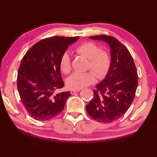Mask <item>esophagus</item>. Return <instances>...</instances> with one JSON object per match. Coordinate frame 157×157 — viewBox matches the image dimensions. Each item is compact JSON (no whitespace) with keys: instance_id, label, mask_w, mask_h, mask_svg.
<instances>
[{"instance_id":"1","label":"esophagus","mask_w":157,"mask_h":157,"mask_svg":"<svg viewBox=\"0 0 157 157\" xmlns=\"http://www.w3.org/2000/svg\"><path fill=\"white\" fill-rule=\"evenodd\" d=\"M80 91V90H71V93L72 94V95H74V94H75L76 93H78Z\"/></svg>"}]
</instances>
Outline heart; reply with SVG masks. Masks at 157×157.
Listing matches in <instances>:
<instances>
[{"mask_svg": "<svg viewBox=\"0 0 157 157\" xmlns=\"http://www.w3.org/2000/svg\"><path fill=\"white\" fill-rule=\"evenodd\" d=\"M75 52L78 55L88 59L86 68L93 71L85 72H76L67 79L68 87L72 90H80L96 81V76L99 78L105 77L111 66V58L109 53L104 50H100L97 44L93 42L82 43L76 46ZM61 71L68 74L71 71V58L68 52L62 54L60 60Z\"/></svg>", "mask_w": 157, "mask_h": 157, "instance_id": "1", "label": "heart"}]
</instances>
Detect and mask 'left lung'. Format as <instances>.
<instances>
[{"label":"left lung","instance_id":"8db88e82","mask_svg":"<svg viewBox=\"0 0 157 157\" xmlns=\"http://www.w3.org/2000/svg\"><path fill=\"white\" fill-rule=\"evenodd\" d=\"M89 37L109 44L111 58L109 71L93 90L86 111L94 120L111 123L124 115L133 101L138 81L136 68L130 52L115 37L105 35Z\"/></svg>","mask_w":157,"mask_h":157}]
</instances>
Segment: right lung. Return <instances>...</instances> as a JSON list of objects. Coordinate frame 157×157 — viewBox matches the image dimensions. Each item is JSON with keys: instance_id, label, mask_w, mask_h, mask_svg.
Instances as JSON below:
<instances>
[{"instance_id": "obj_1", "label": "right lung", "mask_w": 157, "mask_h": 157, "mask_svg": "<svg viewBox=\"0 0 157 157\" xmlns=\"http://www.w3.org/2000/svg\"><path fill=\"white\" fill-rule=\"evenodd\" d=\"M78 38H46L34 44L23 56L17 73V89L23 105L33 119L50 120L63 110L71 94L56 93L64 85L60 60L69 45Z\"/></svg>"}]
</instances>
